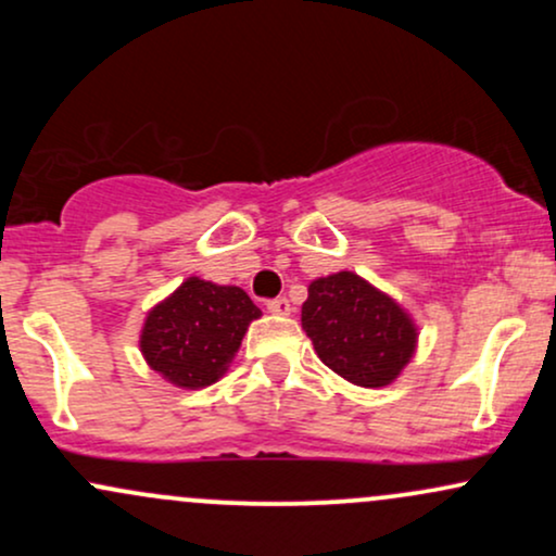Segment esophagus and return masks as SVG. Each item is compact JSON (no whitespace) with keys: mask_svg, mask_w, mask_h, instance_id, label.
<instances>
[{"mask_svg":"<svg viewBox=\"0 0 556 556\" xmlns=\"http://www.w3.org/2000/svg\"><path fill=\"white\" fill-rule=\"evenodd\" d=\"M266 308H269V314H274V316H290L292 314V305L287 298L269 300V303H266Z\"/></svg>","mask_w":556,"mask_h":556,"instance_id":"obj_1","label":"esophagus"}]
</instances>
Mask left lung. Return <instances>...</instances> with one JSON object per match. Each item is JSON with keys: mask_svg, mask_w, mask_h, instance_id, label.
Here are the masks:
<instances>
[{"mask_svg": "<svg viewBox=\"0 0 556 556\" xmlns=\"http://www.w3.org/2000/svg\"><path fill=\"white\" fill-rule=\"evenodd\" d=\"M300 321L324 366L355 387L394 384L418 350L410 311L348 269L308 285Z\"/></svg>", "mask_w": 556, "mask_h": 556, "instance_id": "1", "label": "left lung"}]
</instances>
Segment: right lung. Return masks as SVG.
<instances>
[{
	"label": "right lung",
	"instance_id": "add662e5",
	"mask_svg": "<svg viewBox=\"0 0 556 556\" xmlns=\"http://www.w3.org/2000/svg\"><path fill=\"white\" fill-rule=\"evenodd\" d=\"M261 308L242 287L188 277L143 318L146 366L180 389H203L227 374Z\"/></svg>",
	"mask_w": 556,
	"mask_h": 556
}]
</instances>
